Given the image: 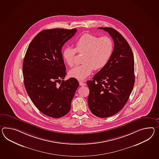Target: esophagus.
Here are the masks:
<instances>
[{"label":"esophagus","mask_w":159,"mask_h":159,"mask_svg":"<svg viewBox=\"0 0 159 159\" xmlns=\"http://www.w3.org/2000/svg\"><path fill=\"white\" fill-rule=\"evenodd\" d=\"M79 84H80V86H85V85H86L85 83L82 81H79Z\"/></svg>","instance_id":"esophagus-1"}]
</instances>
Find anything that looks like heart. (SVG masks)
<instances>
[{
    "instance_id": "1",
    "label": "heart",
    "mask_w": 159,
    "mask_h": 159,
    "mask_svg": "<svg viewBox=\"0 0 159 159\" xmlns=\"http://www.w3.org/2000/svg\"><path fill=\"white\" fill-rule=\"evenodd\" d=\"M113 52V43L108 37L99 38L91 34L81 35L75 43V49L66 47L62 51V58L66 64L72 66L76 53H83L82 64L70 70L69 75L82 80L87 78L93 70H100L108 62Z\"/></svg>"
}]
</instances>
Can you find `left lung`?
<instances>
[{"instance_id": "8db88e82", "label": "left lung", "mask_w": 159, "mask_h": 159, "mask_svg": "<svg viewBox=\"0 0 159 159\" xmlns=\"http://www.w3.org/2000/svg\"><path fill=\"white\" fill-rule=\"evenodd\" d=\"M114 41L108 62L87 81L89 89L88 105L94 116L107 118L119 112L126 103L134 85V61L127 41L116 29L99 27Z\"/></svg>"}]
</instances>
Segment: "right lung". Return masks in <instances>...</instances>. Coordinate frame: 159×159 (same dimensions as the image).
<instances>
[{
    "label": "right lung",
    "mask_w": 159,
    "mask_h": 159,
    "mask_svg": "<svg viewBox=\"0 0 159 159\" xmlns=\"http://www.w3.org/2000/svg\"><path fill=\"white\" fill-rule=\"evenodd\" d=\"M76 29H52L39 32L29 44L23 62L24 84L28 95L47 116L61 118L70 111L79 87L75 78L64 81L66 67L61 49Z\"/></svg>",
    "instance_id": "1"
}]
</instances>
